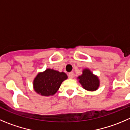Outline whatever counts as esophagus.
Returning a JSON list of instances; mask_svg holds the SVG:
<instances>
[{
	"label": "esophagus",
	"mask_w": 130,
	"mask_h": 130,
	"mask_svg": "<svg viewBox=\"0 0 130 130\" xmlns=\"http://www.w3.org/2000/svg\"><path fill=\"white\" fill-rule=\"evenodd\" d=\"M69 78H73L74 77V73L73 72H70L68 73Z\"/></svg>",
	"instance_id": "1"
}]
</instances>
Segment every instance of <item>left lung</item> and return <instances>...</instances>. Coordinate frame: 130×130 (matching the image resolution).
Here are the masks:
<instances>
[{"label": "left lung", "instance_id": "obj_1", "mask_svg": "<svg viewBox=\"0 0 130 130\" xmlns=\"http://www.w3.org/2000/svg\"><path fill=\"white\" fill-rule=\"evenodd\" d=\"M79 82L84 89L89 91H94L100 86V80L96 75H94L89 69H84L82 75L78 77Z\"/></svg>", "mask_w": 130, "mask_h": 130}]
</instances>
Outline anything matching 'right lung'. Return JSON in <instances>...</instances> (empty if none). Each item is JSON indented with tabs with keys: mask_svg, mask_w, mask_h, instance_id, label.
Instances as JSON below:
<instances>
[{
	"mask_svg": "<svg viewBox=\"0 0 130 130\" xmlns=\"http://www.w3.org/2000/svg\"><path fill=\"white\" fill-rule=\"evenodd\" d=\"M67 78L65 73L46 69L37 75L33 81V87L34 91L41 96H53L58 91L62 82Z\"/></svg>",
	"mask_w": 130,
	"mask_h": 130,
	"instance_id": "add662e5",
	"label": "right lung"
}]
</instances>
